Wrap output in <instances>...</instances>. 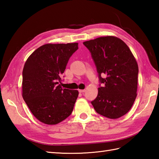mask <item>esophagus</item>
Returning a JSON list of instances; mask_svg holds the SVG:
<instances>
[{"label":"esophagus","mask_w":159,"mask_h":159,"mask_svg":"<svg viewBox=\"0 0 159 159\" xmlns=\"http://www.w3.org/2000/svg\"><path fill=\"white\" fill-rule=\"evenodd\" d=\"M79 92L80 93H83L84 92H85V89H79Z\"/></svg>","instance_id":"esophagus-1"}]
</instances>
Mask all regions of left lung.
Instances as JSON below:
<instances>
[{"instance_id": "1", "label": "left lung", "mask_w": 159, "mask_h": 159, "mask_svg": "<svg viewBox=\"0 0 159 159\" xmlns=\"http://www.w3.org/2000/svg\"><path fill=\"white\" fill-rule=\"evenodd\" d=\"M91 52L100 82L96 98L92 102L96 112L110 119L126 114L135 100L139 67L128 46L114 36L84 42ZM105 74L107 77L101 76Z\"/></svg>"}]
</instances>
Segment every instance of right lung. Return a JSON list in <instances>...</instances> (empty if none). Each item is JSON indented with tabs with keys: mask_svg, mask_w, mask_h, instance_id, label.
I'll return each instance as SVG.
<instances>
[{
	"mask_svg": "<svg viewBox=\"0 0 159 159\" xmlns=\"http://www.w3.org/2000/svg\"><path fill=\"white\" fill-rule=\"evenodd\" d=\"M78 43H46L26 61L22 71V97L33 116L41 122L55 125L72 113L77 90L63 89L62 74Z\"/></svg>",
	"mask_w": 159,
	"mask_h": 159,
	"instance_id": "obj_1",
	"label": "right lung"
}]
</instances>
